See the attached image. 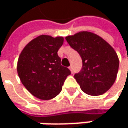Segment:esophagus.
<instances>
[{
    "label": "esophagus",
    "mask_w": 128,
    "mask_h": 128,
    "mask_svg": "<svg viewBox=\"0 0 128 128\" xmlns=\"http://www.w3.org/2000/svg\"><path fill=\"white\" fill-rule=\"evenodd\" d=\"M69 69H70V70L71 71V73L73 74V73H74V69H73V67H72V66H70V67H69Z\"/></svg>",
    "instance_id": "1"
}]
</instances>
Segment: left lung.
<instances>
[{
	"mask_svg": "<svg viewBox=\"0 0 128 128\" xmlns=\"http://www.w3.org/2000/svg\"><path fill=\"white\" fill-rule=\"evenodd\" d=\"M65 39L82 59L81 70L74 74L80 89L92 96L104 94L114 83L118 71L119 60L114 50L100 37L88 31Z\"/></svg>",
	"mask_w": 128,
	"mask_h": 128,
	"instance_id": "1",
	"label": "left lung"
}]
</instances>
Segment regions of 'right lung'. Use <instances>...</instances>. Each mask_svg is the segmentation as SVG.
<instances>
[{"label":"right lung","instance_id":"1","mask_svg":"<svg viewBox=\"0 0 128 128\" xmlns=\"http://www.w3.org/2000/svg\"><path fill=\"white\" fill-rule=\"evenodd\" d=\"M64 38L40 35L24 48L18 58V74L26 89L41 100L60 94L70 70L60 64L58 51Z\"/></svg>","mask_w":128,"mask_h":128}]
</instances>
